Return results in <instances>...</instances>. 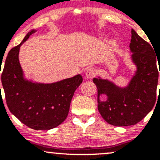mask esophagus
Returning <instances> with one entry per match:
<instances>
[{
  "label": "esophagus",
  "mask_w": 160,
  "mask_h": 160,
  "mask_svg": "<svg viewBox=\"0 0 160 160\" xmlns=\"http://www.w3.org/2000/svg\"><path fill=\"white\" fill-rule=\"evenodd\" d=\"M97 71L95 68H88L86 71V78L87 79H92L96 75Z\"/></svg>",
  "instance_id": "1"
}]
</instances>
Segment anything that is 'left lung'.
Listing matches in <instances>:
<instances>
[{
  "label": "left lung",
  "mask_w": 160,
  "mask_h": 160,
  "mask_svg": "<svg viewBox=\"0 0 160 160\" xmlns=\"http://www.w3.org/2000/svg\"><path fill=\"white\" fill-rule=\"evenodd\" d=\"M129 47L137 70L127 86L120 87L100 78L92 80L98 89L99 113L106 122L116 126H132L140 122L153 109L157 99L160 71L157 69L159 60L155 50L133 29ZM102 94L107 95L104 102L99 98Z\"/></svg>",
  "instance_id": "1"
}]
</instances>
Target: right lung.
Segmentation results:
<instances>
[{"mask_svg": "<svg viewBox=\"0 0 160 160\" xmlns=\"http://www.w3.org/2000/svg\"><path fill=\"white\" fill-rule=\"evenodd\" d=\"M34 32L35 30H32L28 33L22 43L9 52L1 73V82L11 113L29 128L49 130L65 121L71 99L82 78L78 74L46 84L24 78L19 60V49Z\"/></svg>", "mask_w": 160, "mask_h": 160, "instance_id": "right-lung-1", "label": "right lung"}]
</instances>
